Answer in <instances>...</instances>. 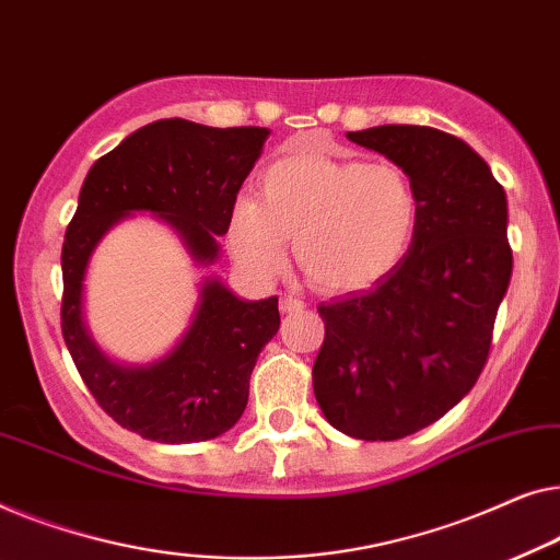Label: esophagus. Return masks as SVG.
<instances>
[{
    "label": "esophagus",
    "mask_w": 560,
    "mask_h": 560,
    "mask_svg": "<svg viewBox=\"0 0 560 560\" xmlns=\"http://www.w3.org/2000/svg\"><path fill=\"white\" fill-rule=\"evenodd\" d=\"M304 302L302 299H296V296H283L281 302H279V310L283 312V314H291V312H302L304 310Z\"/></svg>",
    "instance_id": "esophagus-1"
}]
</instances>
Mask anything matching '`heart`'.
<instances>
[{
    "label": "heart",
    "instance_id": "obj_1",
    "mask_svg": "<svg viewBox=\"0 0 560 560\" xmlns=\"http://www.w3.org/2000/svg\"><path fill=\"white\" fill-rule=\"evenodd\" d=\"M421 200L396 162L294 152L258 177V200H235L228 248L258 281L287 264L289 238L306 281L325 294H358L388 279L411 248Z\"/></svg>",
    "mask_w": 560,
    "mask_h": 560
}]
</instances>
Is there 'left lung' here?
I'll return each instance as SVG.
<instances>
[{
	"label": "left lung",
	"mask_w": 560,
	"mask_h": 560,
	"mask_svg": "<svg viewBox=\"0 0 560 560\" xmlns=\"http://www.w3.org/2000/svg\"><path fill=\"white\" fill-rule=\"evenodd\" d=\"M348 139L411 175L421 215L388 279L317 310L325 342L312 383L337 431L396 441L439 421L482 373L513 277L508 198L482 156L446 131L385 124Z\"/></svg>",
	"instance_id": "left-lung-1"
}]
</instances>
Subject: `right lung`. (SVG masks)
I'll use <instances>...</instances> for the list:
<instances>
[{
	"label": "right lung",
	"mask_w": 560,
	"mask_h": 560,
	"mask_svg": "<svg viewBox=\"0 0 560 560\" xmlns=\"http://www.w3.org/2000/svg\"><path fill=\"white\" fill-rule=\"evenodd\" d=\"M269 133L261 126L160 119L129 133L85 175L62 241V337L96 404L141 439L192 444L235 427L258 352L279 332V299L246 302L205 279L190 327L172 352L149 365H121L98 350L83 319L93 250L126 215L152 212L175 228L195 261L212 264Z\"/></svg>",
	"instance_id": "right-lung-1"
}]
</instances>
